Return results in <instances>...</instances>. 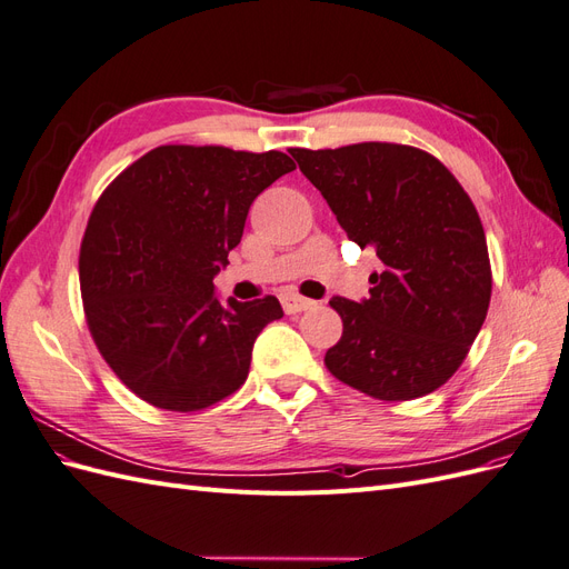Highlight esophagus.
<instances>
[{"mask_svg": "<svg viewBox=\"0 0 569 569\" xmlns=\"http://www.w3.org/2000/svg\"><path fill=\"white\" fill-rule=\"evenodd\" d=\"M280 301H282V308H284V311H287L289 316L308 311V308L316 306V301L306 299V297H301V295H295V291H287V295L280 297Z\"/></svg>", "mask_w": 569, "mask_h": 569, "instance_id": "esophagus-1", "label": "esophagus"}]
</instances>
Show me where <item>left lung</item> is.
<instances>
[{"label":"left lung","mask_w":569,"mask_h":569,"mask_svg":"<svg viewBox=\"0 0 569 569\" xmlns=\"http://www.w3.org/2000/svg\"><path fill=\"white\" fill-rule=\"evenodd\" d=\"M360 249L385 263L370 299L335 297L343 332L325 353L339 382L380 401L432 393L462 366L491 301V263L472 199L418 147L291 149Z\"/></svg>","instance_id":"obj_1"}]
</instances>
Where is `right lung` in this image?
I'll list each match as a JSON object with an SVG mask.
<instances>
[{"instance_id": "1", "label": "right lung", "mask_w": 569, "mask_h": 569, "mask_svg": "<svg viewBox=\"0 0 569 569\" xmlns=\"http://www.w3.org/2000/svg\"><path fill=\"white\" fill-rule=\"evenodd\" d=\"M295 168L274 149L163 144L101 192L78 258L84 320L142 401L194 412L244 385L253 341L282 306L274 297L222 303L213 278L253 199Z\"/></svg>"}]
</instances>
